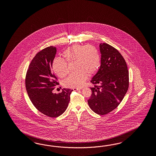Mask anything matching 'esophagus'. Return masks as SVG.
Wrapping results in <instances>:
<instances>
[{
    "mask_svg": "<svg viewBox=\"0 0 156 156\" xmlns=\"http://www.w3.org/2000/svg\"><path fill=\"white\" fill-rule=\"evenodd\" d=\"M82 89V88H74L73 90L74 91H77V90H80Z\"/></svg>",
    "mask_w": 156,
    "mask_h": 156,
    "instance_id": "obj_1",
    "label": "esophagus"
}]
</instances>
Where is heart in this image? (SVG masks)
<instances>
[{"label": "heart", "mask_w": 156, "mask_h": 156, "mask_svg": "<svg viewBox=\"0 0 156 156\" xmlns=\"http://www.w3.org/2000/svg\"><path fill=\"white\" fill-rule=\"evenodd\" d=\"M68 63L76 62V72L69 76L63 82L68 88L80 87L87 78L98 71L101 65V58L97 50L91 46L76 44L69 47L63 53ZM52 70L60 78L69 74L67 63L65 60L55 58L52 63Z\"/></svg>", "instance_id": "obj_1"}]
</instances>
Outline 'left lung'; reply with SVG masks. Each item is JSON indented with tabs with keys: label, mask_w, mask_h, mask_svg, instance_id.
<instances>
[{
	"label": "left lung",
	"mask_w": 156,
	"mask_h": 156,
	"mask_svg": "<svg viewBox=\"0 0 156 156\" xmlns=\"http://www.w3.org/2000/svg\"><path fill=\"white\" fill-rule=\"evenodd\" d=\"M101 66L91 80L94 84L87 101L90 109L99 115L112 112L121 102L129 87L126 63L117 49L106 43L99 44Z\"/></svg>",
	"instance_id": "left-lung-1"
}]
</instances>
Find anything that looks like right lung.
<instances>
[{
    "label": "right lung",
    "instance_id": "right-lung-1",
    "mask_svg": "<svg viewBox=\"0 0 156 156\" xmlns=\"http://www.w3.org/2000/svg\"><path fill=\"white\" fill-rule=\"evenodd\" d=\"M56 47H46L38 52L31 62L26 76V88L30 99L36 109L50 117H57L63 113L69 103L72 91L63 89L59 94L52 90L58 85L52 73V61Z\"/></svg>",
    "mask_w": 156,
    "mask_h": 156
}]
</instances>
